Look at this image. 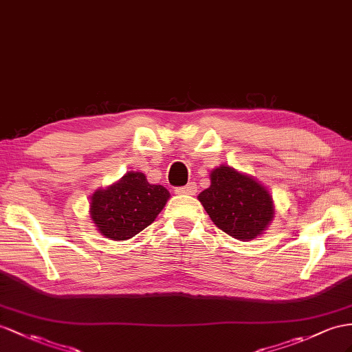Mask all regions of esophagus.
Masks as SVG:
<instances>
[{
  "mask_svg": "<svg viewBox=\"0 0 352 352\" xmlns=\"http://www.w3.org/2000/svg\"><path fill=\"white\" fill-rule=\"evenodd\" d=\"M196 192H197V187L195 183H188L187 186L175 188V193L178 195H195Z\"/></svg>",
  "mask_w": 352,
  "mask_h": 352,
  "instance_id": "obj_1",
  "label": "esophagus"
}]
</instances>
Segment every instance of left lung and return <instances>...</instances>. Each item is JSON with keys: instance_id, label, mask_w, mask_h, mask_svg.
Segmentation results:
<instances>
[{"instance_id": "8db88e82", "label": "left lung", "mask_w": 352, "mask_h": 352, "mask_svg": "<svg viewBox=\"0 0 352 352\" xmlns=\"http://www.w3.org/2000/svg\"><path fill=\"white\" fill-rule=\"evenodd\" d=\"M211 186L199 193L212 223L239 241H251L262 235L274 219L272 196L253 177L230 166L211 170Z\"/></svg>"}]
</instances>
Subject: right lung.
<instances>
[{
	"instance_id": "right-lung-1",
	"label": "right lung",
	"mask_w": 352,
	"mask_h": 352,
	"mask_svg": "<svg viewBox=\"0 0 352 352\" xmlns=\"http://www.w3.org/2000/svg\"><path fill=\"white\" fill-rule=\"evenodd\" d=\"M160 184H150L142 173H128L90 196V219L105 238L126 241L155 221L169 199Z\"/></svg>"
}]
</instances>
